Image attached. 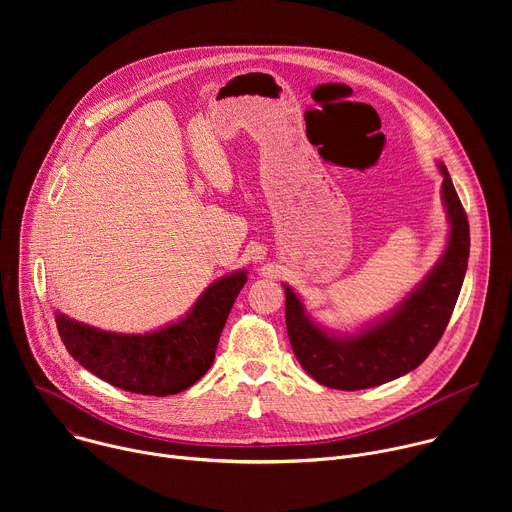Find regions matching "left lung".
<instances>
[{"mask_svg":"<svg viewBox=\"0 0 512 512\" xmlns=\"http://www.w3.org/2000/svg\"><path fill=\"white\" fill-rule=\"evenodd\" d=\"M437 170L444 178L442 204L450 225L446 249L391 312L354 332H340L314 320L302 298L283 283L291 348L320 385L340 391L379 387L417 369L442 338L468 269L470 229L444 162H437Z\"/></svg>","mask_w":512,"mask_h":512,"instance_id":"obj_1","label":"left lung"}]
</instances>
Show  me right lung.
I'll return each mask as SVG.
<instances>
[{
	"label": "right lung",
	"instance_id": "obj_1",
	"mask_svg": "<svg viewBox=\"0 0 512 512\" xmlns=\"http://www.w3.org/2000/svg\"><path fill=\"white\" fill-rule=\"evenodd\" d=\"M245 281L247 269L218 277L184 316L143 334L101 330L58 310L54 318L66 350L89 373L129 393L166 397L206 375Z\"/></svg>",
	"mask_w": 512,
	"mask_h": 512
}]
</instances>
